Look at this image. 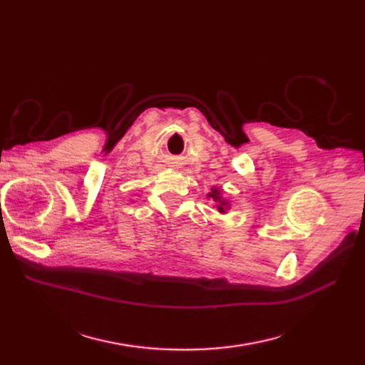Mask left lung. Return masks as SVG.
<instances>
[{"instance_id":"obj_1","label":"left lung","mask_w":365,"mask_h":365,"mask_svg":"<svg viewBox=\"0 0 365 365\" xmlns=\"http://www.w3.org/2000/svg\"><path fill=\"white\" fill-rule=\"evenodd\" d=\"M216 195H217V190H215V192H213L212 195H210V196H213L215 200H217V196H216ZM219 212H224V208H222V207H219Z\"/></svg>"}]
</instances>
